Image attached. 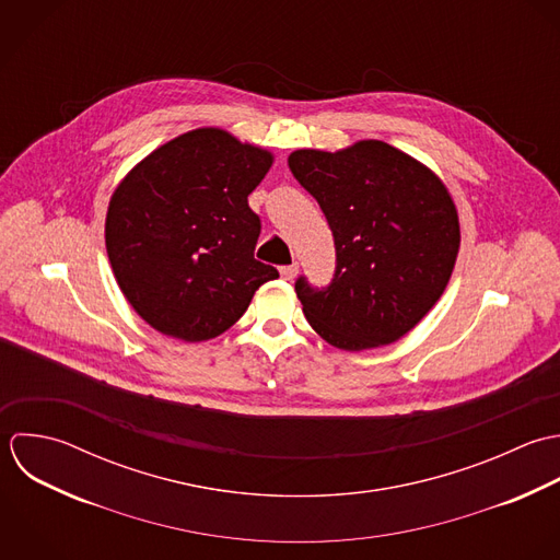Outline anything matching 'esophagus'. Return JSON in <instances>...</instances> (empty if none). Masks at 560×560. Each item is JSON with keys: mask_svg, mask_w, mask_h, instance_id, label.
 Listing matches in <instances>:
<instances>
[{"mask_svg": "<svg viewBox=\"0 0 560 560\" xmlns=\"http://www.w3.org/2000/svg\"><path fill=\"white\" fill-rule=\"evenodd\" d=\"M298 271H300V265L298 262H293V265H284V267H280V276L284 278V280H293L295 276H298Z\"/></svg>", "mask_w": 560, "mask_h": 560, "instance_id": "obj_1", "label": "esophagus"}]
</instances>
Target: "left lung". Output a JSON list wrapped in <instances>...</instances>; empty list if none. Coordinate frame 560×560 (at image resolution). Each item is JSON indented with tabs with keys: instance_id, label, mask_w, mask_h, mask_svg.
I'll use <instances>...</instances> for the list:
<instances>
[{
	"instance_id": "1",
	"label": "left lung",
	"mask_w": 560,
	"mask_h": 560,
	"mask_svg": "<svg viewBox=\"0 0 560 560\" xmlns=\"http://www.w3.org/2000/svg\"><path fill=\"white\" fill-rule=\"evenodd\" d=\"M289 170L324 210L337 267L328 287L295 293L313 330L348 352L395 343L443 295L460 245L456 206L419 161L384 141L298 150Z\"/></svg>"
}]
</instances>
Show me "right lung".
Instances as JSON below:
<instances>
[{"label": "right lung", "instance_id": "right-lung-1", "mask_svg": "<svg viewBox=\"0 0 560 560\" xmlns=\"http://www.w3.org/2000/svg\"><path fill=\"white\" fill-rule=\"evenodd\" d=\"M271 163L267 150L199 128L154 150L113 192L108 260L154 330L188 343L219 337L278 278L254 258L260 219L247 203Z\"/></svg>", "mask_w": 560, "mask_h": 560}]
</instances>
